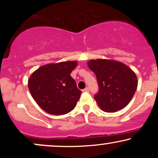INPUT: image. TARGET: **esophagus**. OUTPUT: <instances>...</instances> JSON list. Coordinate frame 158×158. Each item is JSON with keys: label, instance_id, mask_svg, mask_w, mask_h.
I'll use <instances>...</instances> for the list:
<instances>
[{"label": "esophagus", "instance_id": "esophagus-1", "mask_svg": "<svg viewBox=\"0 0 158 158\" xmlns=\"http://www.w3.org/2000/svg\"><path fill=\"white\" fill-rule=\"evenodd\" d=\"M83 92H89V88H85V89L82 90Z\"/></svg>", "mask_w": 158, "mask_h": 158}]
</instances>
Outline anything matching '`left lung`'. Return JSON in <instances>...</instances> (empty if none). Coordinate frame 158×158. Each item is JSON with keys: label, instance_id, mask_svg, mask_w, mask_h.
<instances>
[{"label": "left lung", "instance_id": "8db88e82", "mask_svg": "<svg viewBox=\"0 0 158 158\" xmlns=\"http://www.w3.org/2000/svg\"><path fill=\"white\" fill-rule=\"evenodd\" d=\"M96 74L99 91L94 96L98 106L106 112H116L131 100L137 88L135 72L120 61L96 59L88 62Z\"/></svg>", "mask_w": 158, "mask_h": 158}]
</instances>
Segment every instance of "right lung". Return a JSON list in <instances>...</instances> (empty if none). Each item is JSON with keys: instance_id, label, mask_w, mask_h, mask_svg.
Returning <instances> with one entry per match:
<instances>
[{"instance_id": "1", "label": "right lung", "mask_w": 158, "mask_h": 158, "mask_svg": "<svg viewBox=\"0 0 158 158\" xmlns=\"http://www.w3.org/2000/svg\"><path fill=\"white\" fill-rule=\"evenodd\" d=\"M77 61L48 64L30 76L28 88L32 98L48 114L62 115L75 108L81 91L70 76Z\"/></svg>"}]
</instances>
